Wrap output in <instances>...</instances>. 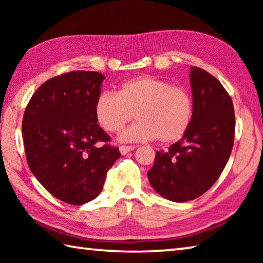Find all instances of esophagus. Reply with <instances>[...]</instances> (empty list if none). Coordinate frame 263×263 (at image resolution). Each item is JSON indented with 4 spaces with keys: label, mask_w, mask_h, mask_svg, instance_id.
I'll list each match as a JSON object with an SVG mask.
<instances>
[{
    "label": "esophagus",
    "mask_w": 263,
    "mask_h": 263,
    "mask_svg": "<svg viewBox=\"0 0 263 263\" xmlns=\"http://www.w3.org/2000/svg\"><path fill=\"white\" fill-rule=\"evenodd\" d=\"M136 148V146H121L119 147V152H121L123 155H125L126 153L131 152V151H133Z\"/></svg>",
    "instance_id": "obj_1"
}]
</instances>
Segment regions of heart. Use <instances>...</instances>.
Listing matches in <instances>:
<instances>
[{
  "label": "heart",
  "mask_w": 263,
  "mask_h": 263,
  "mask_svg": "<svg viewBox=\"0 0 263 263\" xmlns=\"http://www.w3.org/2000/svg\"><path fill=\"white\" fill-rule=\"evenodd\" d=\"M138 121L119 135L123 142L181 139L193 119V100L184 88L154 77L127 80L118 94L104 91L95 102V116L108 132H118L133 117Z\"/></svg>",
  "instance_id": "b5f03b06"
}]
</instances>
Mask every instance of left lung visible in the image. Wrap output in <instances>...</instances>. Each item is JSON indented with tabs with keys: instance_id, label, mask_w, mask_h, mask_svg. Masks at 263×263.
<instances>
[{
	"instance_id": "8db88e82",
	"label": "left lung",
	"mask_w": 263,
	"mask_h": 263,
	"mask_svg": "<svg viewBox=\"0 0 263 263\" xmlns=\"http://www.w3.org/2000/svg\"><path fill=\"white\" fill-rule=\"evenodd\" d=\"M194 114L184 136L157 152L147 172L162 197L182 203L211 188L229 161L234 140V109L228 91L205 70L190 67Z\"/></svg>"
}]
</instances>
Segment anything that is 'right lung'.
<instances>
[{"label": "right lung", "instance_id": "right-lung-1", "mask_svg": "<svg viewBox=\"0 0 263 263\" xmlns=\"http://www.w3.org/2000/svg\"><path fill=\"white\" fill-rule=\"evenodd\" d=\"M104 75L66 73L50 79L26 106L23 133L26 160L42 185L60 201L81 205L103 189L106 173L121 153L95 116Z\"/></svg>", "mask_w": 263, "mask_h": 263}]
</instances>
